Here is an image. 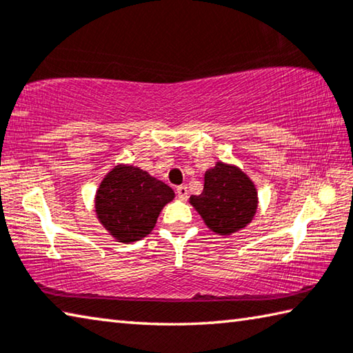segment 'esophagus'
<instances>
[{"mask_svg": "<svg viewBox=\"0 0 353 353\" xmlns=\"http://www.w3.org/2000/svg\"><path fill=\"white\" fill-rule=\"evenodd\" d=\"M176 193H177V196L181 199H185L188 196V188H187V185H179V187L176 188Z\"/></svg>", "mask_w": 353, "mask_h": 353, "instance_id": "34e87169", "label": "esophagus"}]
</instances>
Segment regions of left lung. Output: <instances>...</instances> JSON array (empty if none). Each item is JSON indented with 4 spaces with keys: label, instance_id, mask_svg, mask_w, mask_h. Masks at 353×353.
I'll return each mask as SVG.
<instances>
[{
    "label": "left lung",
    "instance_id": "obj_1",
    "mask_svg": "<svg viewBox=\"0 0 353 353\" xmlns=\"http://www.w3.org/2000/svg\"><path fill=\"white\" fill-rule=\"evenodd\" d=\"M190 204L214 234L230 235L252 221L259 199L255 185L241 170L218 162L205 171L204 191L191 196Z\"/></svg>",
    "mask_w": 353,
    "mask_h": 353
}]
</instances>
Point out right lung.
I'll use <instances>...</instances> for the list:
<instances>
[{
	"instance_id": "add662e5",
	"label": "right lung",
	"mask_w": 353,
	"mask_h": 353,
	"mask_svg": "<svg viewBox=\"0 0 353 353\" xmlns=\"http://www.w3.org/2000/svg\"><path fill=\"white\" fill-rule=\"evenodd\" d=\"M174 191L135 166L118 165L101 182L97 214L110 235L121 243L145 238L154 229L162 208Z\"/></svg>"
}]
</instances>
